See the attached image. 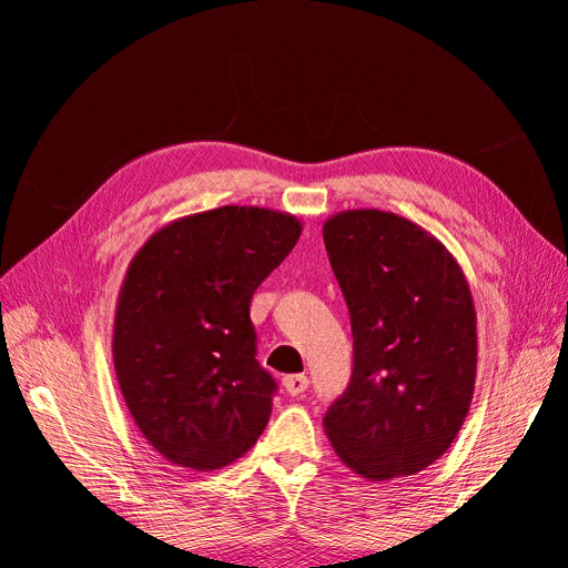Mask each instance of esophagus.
<instances>
[{
  "instance_id": "1",
  "label": "esophagus",
  "mask_w": 568,
  "mask_h": 568,
  "mask_svg": "<svg viewBox=\"0 0 568 568\" xmlns=\"http://www.w3.org/2000/svg\"><path fill=\"white\" fill-rule=\"evenodd\" d=\"M307 386H311V379L305 374H288L284 379V388L288 395H301Z\"/></svg>"
}]
</instances>
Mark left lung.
Wrapping results in <instances>:
<instances>
[{"instance_id": "8db88e82", "label": "left lung", "mask_w": 568, "mask_h": 568, "mask_svg": "<svg viewBox=\"0 0 568 568\" xmlns=\"http://www.w3.org/2000/svg\"><path fill=\"white\" fill-rule=\"evenodd\" d=\"M324 246L353 329V374L326 409V436L365 478L417 474L450 448L469 412L467 280L434 236L384 211L334 215Z\"/></svg>"}]
</instances>
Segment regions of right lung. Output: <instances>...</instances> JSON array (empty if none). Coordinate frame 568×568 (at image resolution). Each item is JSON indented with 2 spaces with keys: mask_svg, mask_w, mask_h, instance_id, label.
<instances>
[{
  "mask_svg": "<svg viewBox=\"0 0 568 568\" xmlns=\"http://www.w3.org/2000/svg\"><path fill=\"white\" fill-rule=\"evenodd\" d=\"M298 236L296 217L225 205L173 222L134 255L113 363L130 415L168 462L213 471L265 432L277 382L255 359L248 311Z\"/></svg>",
  "mask_w": 568,
  "mask_h": 568,
  "instance_id": "right-lung-1",
  "label": "right lung"
}]
</instances>
